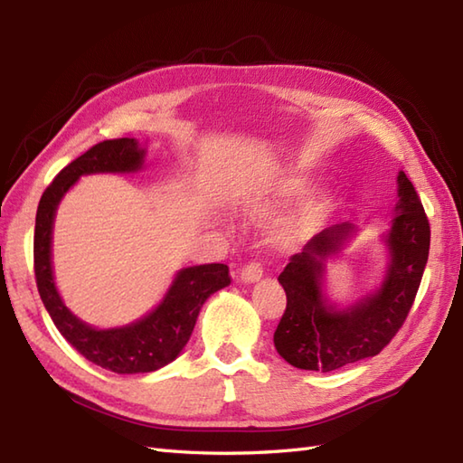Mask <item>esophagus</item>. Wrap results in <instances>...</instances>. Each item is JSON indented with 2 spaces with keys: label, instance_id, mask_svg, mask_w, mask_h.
Here are the masks:
<instances>
[{
  "label": "esophagus",
  "instance_id": "1",
  "mask_svg": "<svg viewBox=\"0 0 463 463\" xmlns=\"http://www.w3.org/2000/svg\"><path fill=\"white\" fill-rule=\"evenodd\" d=\"M262 279V267L259 262H249V264H244L242 267V270H241V274H239V280L241 282H244V284H249V282H257V280H260Z\"/></svg>",
  "mask_w": 463,
  "mask_h": 463
}]
</instances>
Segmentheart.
<instances>
[{
    "label": "heart",
    "mask_w": 463,
    "mask_h": 463,
    "mask_svg": "<svg viewBox=\"0 0 463 463\" xmlns=\"http://www.w3.org/2000/svg\"><path fill=\"white\" fill-rule=\"evenodd\" d=\"M310 191V181L304 176H287L279 183H272L269 189L257 191V193H244L237 199V209L242 216L250 221H264L269 216L277 214L284 206L294 203L300 196ZM317 219V206H308L302 213L297 222H292L287 231H284V239H298L310 229V224Z\"/></svg>",
    "instance_id": "obj_1"
}]
</instances>
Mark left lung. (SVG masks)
<instances>
[{"mask_svg":"<svg viewBox=\"0 0 463 463\" xmlns=\"http://www.w3.org/2000/svg\"><path fill=\"white\" fill-rule=\"evenodd\" d=\"M356 226L332 224L290 257L279 282L287 292V310L274 332L280 356L300 370L332 372L388 346L414 304L430 252V222L414 184L398 175V203L386 234L390 262L380 288L338 308L324 292L326 260Z\"/></svg>","mask_w":463,"mask_h":463,"instance_id":"obj_1","label":"left lung"}]
</instances>
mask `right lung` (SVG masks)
Masks as SVG:
<instances>
[{
	"label": "right lung",
	"instance_id": "add662e5",
	"mask_svg": "<svg viewBox=\"0 0 463 463\" xmlns=\"http://www.w3.org/2000/svg\"><path fill=\"white\" fill-rule=\"evenodd\" d=\"M145 149L135 139H111L91 146L59 171L42 194L35 216L33 269L39 297L61 336L90 362L117 373L155 372L179 356L189 342L206 298L231 284L226 264H199L176 272L169 292L153 312L121 328L97 330L71 314L53 282L52 232L57 204L77 179L93 173H135Z\"/></svg>",
	"mask_w": 463,
	"mask_h": 463
}]
</instances>
